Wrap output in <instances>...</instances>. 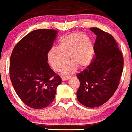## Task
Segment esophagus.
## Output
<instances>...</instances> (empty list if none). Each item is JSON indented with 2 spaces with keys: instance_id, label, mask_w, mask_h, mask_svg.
<instances>
[{
  "instance_id": "1",
  "label": "esophagus",
  "mask_w": 132,
  "mask_h": 132,
  "mask_svg": "<svg viewBox=\"0 0 132 132\" xmlns=\"http://www.w3.org/2000/svg\"><path fill=\"white\" fill-rule=\"evenodd\" d=\"M61 78H62V80L63 81H67V80L69 79V77H63V76H62Z\"/></svg>"
}]
</instances>
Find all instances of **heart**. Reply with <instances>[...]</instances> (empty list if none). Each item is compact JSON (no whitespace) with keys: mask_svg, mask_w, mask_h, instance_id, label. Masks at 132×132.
Returning <instances> with one entry per match:
<instances>
[{"mask_svg":"<svg viewBox=\"0 0 132 132\" xmlns=\"http://www.w3.org/2000/svg\"><path fill=\"white\" fill-rule=\"evenodd\" d=\"M94 55V45L83 32H75L66 36L60 41L58 47L51 48L48 53V60L54 70H62L63 74H70L78 67L85 69L92 62Z\"/></svg>","mask_w":132,"mask_h":132,"instance_id":"b5f03b06","label":"heart"}]
</instances>
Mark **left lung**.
I'll list each match as a JSON object with an SVG mask.
<instances>
[{"label": "left lung", "mask_w": 132, "mask_h": 132, "mask_svg": "<svg viewBox=\"0 0 132 132\" xmlns=\"http://www.w3.org/2000/svg\"><path fill=\"white\" fill-rule=\"evenodd\" d=\"M90 30L96 36V56L87 69L77 74L80 86L76 94L82 105L96 108L108 102L117 89L124 59L111 34L96 27Z\"/></svg>", "instance_id": "left-lung-1"}]
</instances>
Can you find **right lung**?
Masks as SVG:
<instances>
[{"mask_svg":"<svg viewBox=\"0 0 132 132\" xmlns=\"http://www.w3.org/2000/svg\"><path fill=\"white\" fill-rule=\"evenodd\" d=\"M57 32L52 29L32 31L16 44L11 55L12 85L23 103L33 109H43L52 103L62 82L47 63Z\"/></svg>","mask_w":132,"mask_h":132,"instance_id":"add662e5","label":"right lung"}]
</instances>
